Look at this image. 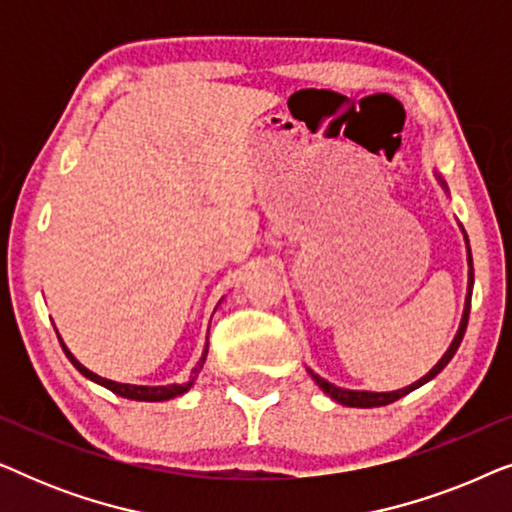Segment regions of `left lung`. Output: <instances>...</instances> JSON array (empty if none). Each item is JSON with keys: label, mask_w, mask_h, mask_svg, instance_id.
Segmentation results:
<instances>
[{"label": "left lung", "mask_w": 512, "mask_h": 512, "mask_svg": "<svg viewBox=\"0 0 512 512\" xmlns=\"http://www.w3.org/2000/svg\"><path fill=\"white\" fill-rule=\"evenodd\" d=\"M440 184H443V181H440ZM443 186H445V184H443ZM466 247H468V237H466ZM471 293H473V256H471V247H468V291H466L464 317H461L459 331H457V335H454L450 349H447V352L443 354V359H440V361L436 363V366H433V368L429 370V373H426V375L422 377V380H417L415 384H410V387L398 389V391H384V394H375V391H349V389L335 387V384L326 382L324 377L314 375L312 370H310L312 380L317 382L319 387H321V391H326V394L331 396L333 401H338V403H342V405H349V408H380V405H389V403L398 401V398H403L405 394H410V391H415L417 387H422V384L433 380V377H436V375L440 373V370H443V368L447 366V363L452 361V356L457 354V349H459L461 340H464V333H466L468 314H471Z\"/></svg>", "instance_id": "left-lung-1"}]
</instances>
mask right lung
Here are the masks:
<instances>
[{"label":"right lung","instance_id":"add662e5","mask_svg":"<svg viewBox=\"0 0 512 512\" xmlns=\"http://www.w3.org/2000/svg\"><path fill=\"white\" fill-rule=\"evenodd\" d=\"M58 338H60V335H58ZM60 345H62V349H65L67 359L74 363V368L79 370L81 375H86L88 380H93V382H97V384H102V387H107L109 391H114V394H118V396L130 398V401H167V398H174V396L186 394V391L191 389V384H193L195 377H198L200 368H202V363H205V359H207V349H205V354H202V359H200V363H198V368H193L191 382H186V384H167V387H139V384H121V382L107 380V377H100V375L90 373V370H88L86 366H81V363L74 359V354L69 352V349L65 347V342L60 340Z\"/></svg>","mask_w":512,"mask_h":512}]
</instances>
